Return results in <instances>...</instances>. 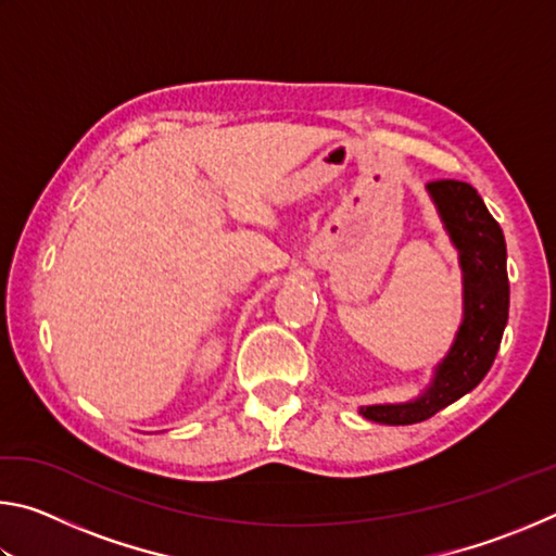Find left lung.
Segmentation results:
<instances>
[{
	"label": "left lung",
	"mask_w": 556,
	"mask_h": 556,
	"mask_svg": "<svg viewBox=\"0 0 556 556\" xmlns=\"http://www.w3.org/2000/svg\"><path fill=\"white\" fill-rule=\"evenodd\" d=\"M441 220L460 252L464 269V324L437 378L419 400L407 404H372L361 414L380 425H417L464 397L485 378L497 355L510 308L507 250L497 220L488 213L478 191L466 181L441 178L429 186Z\"/></svg>",
	"instance_id": "1"
}]
</instances>
